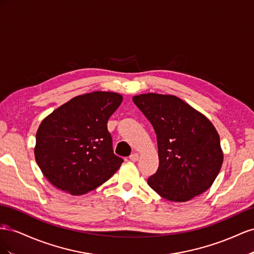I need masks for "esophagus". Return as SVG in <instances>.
<instances>
[{
	"mask_svg": "<svg viewBox=\"0 0 254 254\" xmlns=\"http://www.w3.org/2000/svg\"><path fill=\"white\" fill-rule=\"evenodd\" d=\"M129 159L132 161V162H136L137 160H139V153H136V152H134V153H132L131 156L129 157Z\"/></svg>",
	"mask_w": 254,
	"mask_h": 254,
	"instance_id": "1",
	"label": "esophagus"
}]
</instances>
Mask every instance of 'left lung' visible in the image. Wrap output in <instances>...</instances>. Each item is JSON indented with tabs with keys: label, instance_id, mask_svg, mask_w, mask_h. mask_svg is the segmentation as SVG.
Wrapping results in <instances>:
<instances>
[{
	"label": "left lung",
	"instance_id": "obj_1",
	"mask_svg": "<svg viewBox=\"0 0 254 254\" xmlns=\"http://www.w3.org/2000/svg\"><path fill=\"white\" fill-rule=\"evenodd\" d=\"M132 101L157 134L159 167L148 186L175 202L189 201L210 189L224 162L211 121L175 95L146 93Z\"/></svg>",
	"mask_w": 254,
	"mask_h": 254
}]
</instances>
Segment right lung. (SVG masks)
I'll return each mask as SVG.
<instances>
[{
    "label": "right lung",
    "instance_id": "add662e5",
    "mask_svg": "<svg viewBox=\"0 0 254 254\" xmlns=\"http://www.w3.org/2000/svg\"><path fill=\"white\" fill-rule=\"evenodd\" d=\"M122 101L115 92H91L73 97L41 122L35 159L54 187L87 194L119 170L123 159L113 153L107 123Z\"/></svg>",
    "mask_w": 254,
    "mask_h": 254
}]
</instances>
